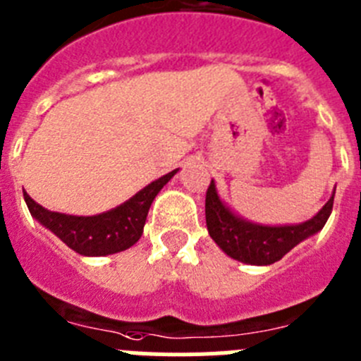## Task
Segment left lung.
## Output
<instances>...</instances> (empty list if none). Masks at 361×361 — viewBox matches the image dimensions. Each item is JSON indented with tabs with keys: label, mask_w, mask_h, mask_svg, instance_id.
Returning a JSON list of instances; mask_svg holds the SVG:
<instances>
[{
	"label": "left lung",
	"mask_w": 361,
	"mask_h": 361,
	"mask_svg": "<svg viewBox=\"0 0 361 361\" xmlns=\"http://www.w3.org/2000/svg\"><path fill=\"white\" fill-rule=\"evenodd\" d=\"M334 190L329 201L311 219L297 225H261L233 212L217 194L214 180L207 190L204 217L210 237L217 246L239 262L268 266L324 228L333 210Z\"/></svg>",
	"instance_id": "8db88e82"
}]
</instances>
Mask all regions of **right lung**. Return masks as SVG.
<instances>
[{
    "instance_id": "right-lung-1",
    "label": "right lung",
    "mask_w": 361,
    "mask_h": 361,
    "mask_svg": "<svg viewBox=\"0 0 361 361\" xmlns=\"http://www.w3.org/2000/svg\"><path fill=\"white\" fill-rule=\"evenodd\" d=\"M178 171L180 169L151 181L128 201L97 216H70V214L51 212L35 203L25 190L23 196L32 217L59 237L68 248L84 257H104V255L124 252L140 239L152 201Z\"/></svg>"
}]
</instances>
